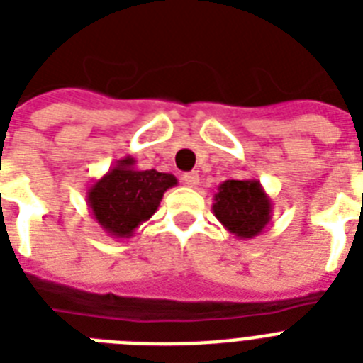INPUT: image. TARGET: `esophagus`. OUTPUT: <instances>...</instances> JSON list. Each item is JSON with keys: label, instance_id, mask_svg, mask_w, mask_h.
<instances>
[{"label": "esophagus", "instance_id": "esophagus-1", "mask_svg": "<svg viewBox=\"0 0 363 363\" xmlns=\"http://www.w3.org/2000/svg\"><path fill=\"white\" fill-rule=\"evenodd\" d=\"M182 182L186 184V186L190 188H196L199 184V175L196 173V171H190V173H184L182 175Z\"/></svg>", "mask_w": 363, "mask_h": 363}]
</instances>
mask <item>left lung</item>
Returning <instances> with one entry per match:
<instances>
[{
    "label": "left lung",
    "mask_w": 363,
    "mask_h": 363,
    "mask_svg": "<svg viewBox=\"0 0 363 363\" xmlns=\"http://www.w3.org/2000/svg\"><path fill=\"white\" fill-rule=\"evenodd\" d=\"M213 213L241 241L254 239L271 222L273 203L259 181H224L215 194Z\"/></svg>",
    "instance_id": "left-lung-1"
}]
</instances>
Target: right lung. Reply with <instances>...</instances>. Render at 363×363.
Segmentation results:
<instances>
[{
	"instance_id": "1",
	"label": "right lung",
	"mask_w": 363,
	"mask_h": 363,
	"mask_svg": "<svg viewBox=\"0 0 363 363\" xmlns=\"http://www.w3.org/2000/svg\"><path fill=\"white\" fill-rule=\"evenodd\" d=\"M135 158L118 160L86 192L88 209L109 238L130 239L158 211L164 194L177 184L175 175L137 169Z\"/></svg>"
}]
</instances>
